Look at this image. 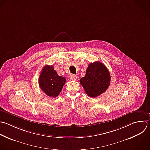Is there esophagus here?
<instances>
[{
  "label": "esophagus",
  "instance_id": "esophagus-1",
  "mask_svg": "<svg viewBox=\"0 0 150 150\" xmlns=\"http://www.w3.org/2000/svg\"><path fill=\"white\" fill-rule=\"evenodd\" d=\"M70 80H76L77 79V76H76V75H74V74H71V75L70 76Z\"/></svg>",
  "mask_w": 150,
  "mask_h": 150
}]
</instances>
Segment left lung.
Listing matches in <instances>:
<instances>
[{"label": "left lung", "mask_w": 150, "mask_h": 150, "mask_svg": "<svg viewBox=\"0 0 150 150\" xmlns=\"http://www.w3.org/2000/svg\"><path fill=\"white\" fill-rule=\"evenodd\" d=\"M110 80V74L105 66L95 62L88 65L86 76L80 79V82L88 96L96 97L107 90Z\"/></svg>", "instance_id": "1"}]
</instances>
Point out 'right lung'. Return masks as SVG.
<instances>
[{
	"instance_id": "1",
	"label": "right lung",
	"mask_w": 150,
	"mask_h": 150,
	"mask_svg": "<svg viewBox=\"0 0 150 150\" xmlns=\"http://www.w3.org/2000/svg\"><path fill=\"white\" fill-rule=\"evenodd\" d=\"M66 81L64 77L59 76L53 66L46 65L42 69L39 79L40 89L48 96H59Z\"/></svg>"
}]
</instances>
